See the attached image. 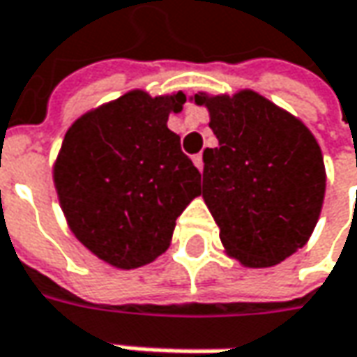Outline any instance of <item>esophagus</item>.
I'll use <instances>...</instances> for the list:
<instances>
[{"label": "esophagus", "instance_id": "34e87169", "mask_svg": "<svg viewBox=\"0 0 357 357\" xmlns=\"http://www.w3.org/2000/svg\"><path fill=\"white\" fill-rule=\"evenodd\" d=\"M193 164H195V167L202 172L203 169V155L202 154H197V155H193Z\"/></svg>", "mask_w": 357, "mask_h": 357}]
</instances>
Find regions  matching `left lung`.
<instances>
[{"instance_id":"1","label":"left lung","mask_w":357,"mask_h":357,"mask_svg":"<svg viewBox=\"0 0 357 357\" xmlns=\"http://www.w3.org/2000/svg\"><path fill=\"white\" fill-rule=\"evenodd\" d=\"M219 140L203 152V202L231 259L247 268L282 263L302 249L322 211L326 167L301 118L263 94L197 93Z\"/></svg>"}]
</instances>
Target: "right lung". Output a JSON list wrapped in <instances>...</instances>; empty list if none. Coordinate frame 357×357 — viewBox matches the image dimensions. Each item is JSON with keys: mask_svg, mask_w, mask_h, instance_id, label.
<instances>
[{"mask_svg": "<svg viewBox=\"0 0 357 357\" xmlns=\"http://www.w3.org/2000/svg\"><path fill=\"white\" fill-rule=\"evenodd\" d=\"M185 94L134 89L77 118L53 164L59 205L73 235L114 268L155 261L176 219L199 195L202 176L167 128Z\"/></svg>", "mask_w": 357, "mask_h": 357, "instance_id": "right-lung-1", "label": "right lung"}]
</instances>
